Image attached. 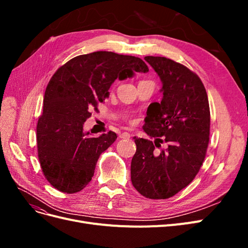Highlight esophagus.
I'll return each mask as SVG.
<instances>
[{"label": "esophagus", "mask_w": 248, "mask_h": 248, "mask_svg": "<svg viewBox=\"0 0 248 248\" xmlns=\"http://www.w3.org/2000/svg\"><path fill=\"white\" fill-rule=\"evenodd\" d=\"M120 138L121 139H129L130 138V133L129 132H122L121 134H120Z\"/></svg>", "instance_id": "34e87169"}]
</instances>
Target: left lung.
I'll return each mask as SVG.
<instances>
[{
    "label": "left lung",
    "instance_id": "8db88e82",
    "mask_svg": "<svg viewBox=\"0 0 248 248\" xmlns=\"http://www.w3.org/2000/svg\"><path fill=\"white\" fill-rule=\"evenodd\" d=\"M162 82V99L147 109L142 129L154 141L134 138L131 182L141 196L164 200L188 185L205 159L210 108L201 78L164 57H145ZM164 141L168 147L160 149Z\"/></svg>",
    "mask_w": 248,
    "mask_h": 248
}]
</instances>
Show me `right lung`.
Here are the masks:
<instances>
[{"label": "right lung", "instance_id": "right-lung-1", "mask_svg": "<svg viewBox=\"0 0 248 248\" xmlns=\"http://www.w3.org/2000/svg\"><path fill=\"white\" fill-rule=\"evenodd\" d=\"M148 71L140 58L95 51L71 59L55 72L37 124V150L43 175L56 189L76 193L91 181L100 154L117 134L108 131L91 138L89 131L84 132L90 111L108 98L117 78L124 80Z\"/></svg>", "mask_w": 248, "mask_h": 248}]
</instances>
